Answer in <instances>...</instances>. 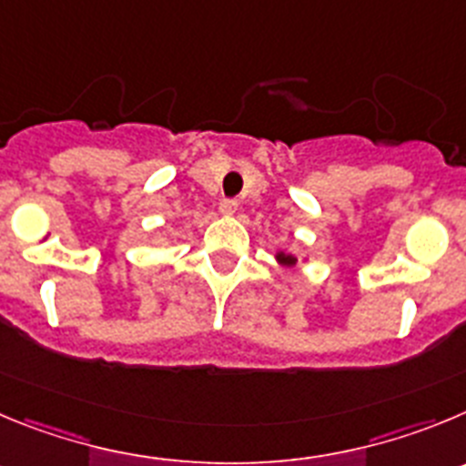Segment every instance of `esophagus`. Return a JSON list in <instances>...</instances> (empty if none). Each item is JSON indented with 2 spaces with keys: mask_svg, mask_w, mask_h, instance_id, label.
Returning <instances> with one entry per match:
<instances>
[{
  "mask_svg": "<svg viewBox=\"0 0 466 466\" xmlns=\"http://www.w3.org/2000/svg\"><path fill=\"white\" fill-rule=\"evenodd\" d=\"M237 208H238L237 199H223V202H220V213H223V216H234Z\"/></svg>",
  "mask_w": 466,
  "mask_h": 466,
  "instance_id": "obj_1",
  "label": "esophagus"
}]
</instances>
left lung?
I'll use <instances>...</instances> for the list:
<instances>
[{"instance_id":"left-lung-1","label":"left lung","mask_w":466,"mask_h":466,"mask_svg":"<svg viewBox=\"0 0 466 466\" xmlns=\"http://www.w3.org/2000/svg\"><path fill=\"white\" fill-rule=\"evenodd\" d=\"M276 259H278V264H280V267H294V264H297V258H294V255H289V253H278Z\"/></svg>"}]
</instances>
